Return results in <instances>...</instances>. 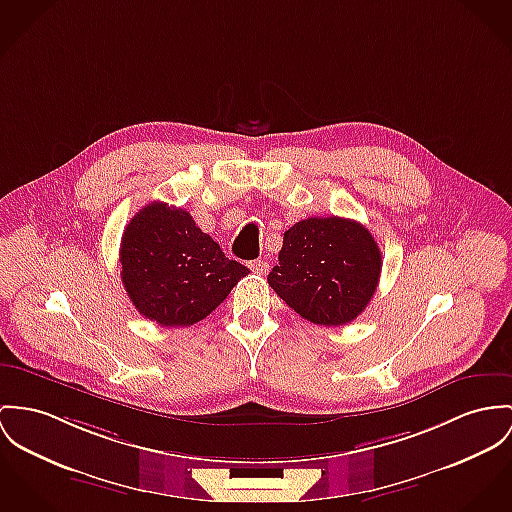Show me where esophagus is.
<instances>
[{
	"mask_svg": "<svg viewBox=\"0 0 512 512\" xmlns=\"http://www.w3.org/2000/svg\"><path fill=\"white\" fill-rule=\"evenodd\" d=\"M249 269H251L253 275H265L269 271V263L263 261V259H257V261L249 263Z\"/></svg>",
	"mask_w": 512,
	"mask_h": 512,
	"instance_id": "esophagus-1",
	"label": "esophagus"
}]
</instances>
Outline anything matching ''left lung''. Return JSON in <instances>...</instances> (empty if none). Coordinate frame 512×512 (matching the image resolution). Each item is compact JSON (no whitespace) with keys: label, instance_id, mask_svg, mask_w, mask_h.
<instances>
[{"label":"left lung","instance_id":"8db88e82","mask_svg":"<svg viewBox=\"0 0 512 512\" xmlns=\"http://www.w3.org/2000/svg\"><path fill=\"white\" fill-rule=\"evenodd\" d=\"M382 253L356 220L308 218L284 232L269 286L315 325H347L376 292Z\"/></svg>","mask_w":512,"mask_h":512}]
</instances>
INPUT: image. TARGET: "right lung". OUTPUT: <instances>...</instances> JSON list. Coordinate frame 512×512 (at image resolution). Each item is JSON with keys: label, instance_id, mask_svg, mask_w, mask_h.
Instances as JSON below:
<instances>
[{"label": "right lung", "instance_id": "obj_1", "mask_svg": "<svg viewBox=\"0 0 512 512\" xmlns=\"http://www.w3.org/2000/svg\"><path fill=\"white\" fill-rule=\"evenodd\" d=\"M122 284L134 308L163 327H189L212 314L249 269L228 259L193 216L150 202L124 228Z\"/></svg>", "mask_w": 512, "mask_h": 512}]
</instances>
